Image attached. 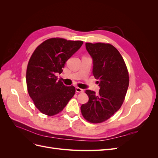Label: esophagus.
<instances>
[{"label":"esophagus","mask_w":158,"mask_h":158,"mask_svg":"<svg viewBox=\"0 0 158 158\" xmlns=\"http://www.w3.org/2000/svg\"><path fill=\"white\" fill-rule=\"evenodd\" d=\"M76 92L77 93H82V92H84V90L82 89L78 88V87H76Z\"/></svg>","instance_id":"34e87169"}]
</instances>
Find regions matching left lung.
<instances>
[{
    "label": "left lung",
    "instance_id": "8db88e82",
    "mask_svg": "<svg viewBox=\"0 0 158 158\" xmlns=\"http://www.w3.org/2000/svg\"><path fill=\"white\" fill-rule=\"evenodd\" d=\"M93 59V74L99 81L98 94L85 90L88 102L80 107L82 116L91 123L107 121L121 108L129 84L128 69L118 51L109 44L86 43Z\"/></svg>",
    "mask_w": 158,
    "mask_h": 158
}]
</instances>
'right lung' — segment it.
<instances>
[{"label": "right lung", "mask_w": 158, "mask_h": 158, "mask_svg": "<svg viewBox=\"0 0 158 158\" xmlns=\"http://www.w3.org/2000/svg\"><path fill=\"white\" fill-rule=\"evenodd\" d=\"M83 44L82 41L50 38L33 51L26 70L27 92L40 112L53 116L63 110L76 89L57 81V73H62L64 64Z\"/></svg>", "instance_id": "obj_1"}]
</instances>
